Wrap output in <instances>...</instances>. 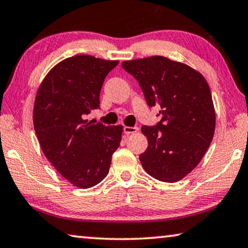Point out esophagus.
Returning a JSON list of instances; mask_svg holds the SVG:
<instances>
[{
    "instance_id": "34e87169",
    "label": "esophagus",
    "mask_w": 248,
    "mask_h": 248,
    "mask_svg": "<svg viewBox=\"0 0 248 248\" xmlns=\"http://www.w3.org/2000/svg\"><path fill=\"white\" fill-rule=\"evenodd\" d=\"M138 130H139V129L137 128V127H124V134L127 135V136L131 135V134H136V132L138 131Z\"/></svg>"
}]
</instances>
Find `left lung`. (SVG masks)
<instances>
[{
  "mask_svg": "<svg viewBox=\"0 0 248 248\" xmlns=\"http://www.w3.org/2000/svg\"><path fill=\"white\" fill-rule=\"evenodd\" d=\"M121 65L138 81L148 106L157 107L162 116L156 125H142L148 148L140 162L154 178L178 182L201 162L215 132L208 83L191 66L160 55Z\"/></svg>",
  "mask_w": 248,
  "mask_h": 248,
  "instance_id": "8db88e82",
  "label": "left lung"
}]
</instances>
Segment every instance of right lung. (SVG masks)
Wrapping results in <instances>:
<instances>
[{
	"label": "right lung",
	"mask_w": 248,
	"mask_h": 248,
	"mask_svg": "<svg viewBox=\"0 0 248 248\" xmlns=\"http://www.w3.org/2000/svg\"><path fill=\"white\" fill-rule=\"evenodd\" d=\"M119 61L80 54L53 66L40 84L33 124L44 156L73 186L91 188L108 175L124 127L89 121L106 77Z\"/></svg>",
	"instance_id": "right-lung-1"
}]
</instances>
